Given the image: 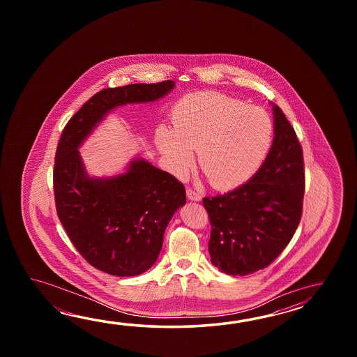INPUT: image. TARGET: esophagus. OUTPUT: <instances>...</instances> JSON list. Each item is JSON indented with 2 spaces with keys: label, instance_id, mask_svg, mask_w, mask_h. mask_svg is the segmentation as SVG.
Instances as JSON below:
<instances>
[{
  "label": "esophagus",
  "instance_id": "34e87169",
  "mask_svg": "<svg viewBox=\"0 0 357 357\" xmlns=\"http://www.w3.org/2000/svg\"><path fill=\"white\" fill-rule=\"evenodd\" d=\"M186 195H188L190 200H192V202H200V200H202V195H200L197 191H195V190H186Z\"/></svg>",
  "mask_w": 357,
  "mask_h": 357
}]
</instances>
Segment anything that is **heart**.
Returning a JSON list of instances; mask_svg holds the SVG:
<instances>
[{
    "instance_id": "1",
    "label": "heart",
    "mask_w": 357,
    "mask_h": 357,
    "mask_svg": "<svg viewBox=\"0 0 357 357\" xmlns=\"http://www.w3.org/2000/svg\"><path fill=\"white\" fill-rule=\"evenodd\" d=\"M172 126L155 130V145L168 169L185 177L195 162L217 189L250 180L268 155L273 123L264 109L220 91L189 93L171 111Z\"/></svg>"
}]
</instances>
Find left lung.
I'll use <instances>...</instances> for the list:
<instances>
[{
    "instance_id": "1",
    "label": "left lung",
    "mask_w": 357,
    "mask_h": 357,
    "mask_svg": "<svg viewBox=\"0 0 357 357\" xmlns=\"http://www.w3.org/2000/svg\"><path fill=\"white\" fill-rule=\"evenodd\" d=\"M273 116V143L258 172L227 194L203 199L212 226L211 261L222 273L248 275L266 268L289 245L301 220L303 149L277 105Z\"/></svg>"
}]
</instances>
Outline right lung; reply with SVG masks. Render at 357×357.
<instances>
[{"label": "right lung", "instance_id": "obj_1", "mask_svg": "<svg viewBox=\"0 0 357 357\" xmlns=\"http://www.w3.org/2000/svg\"><path fill=\"white\" fill-rule=\"evenodd\" d=\"M175 82L130 84L94 94L62 131L54 169L57 215L71 243L91 266L117 277L144 273L160 255L165 229L186 203L181 182L143 158L126 172L91 177L79 152L116 107L167 96Z\"/></svg>", "mask_w": 357, "mask_h": 357}]
</instances>
